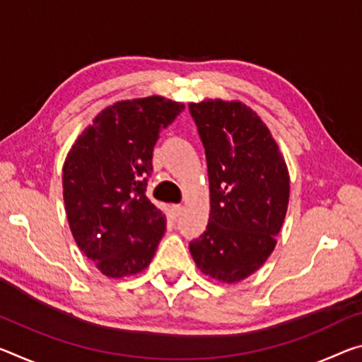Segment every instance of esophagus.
Wrapping results in <instances>:
<instances>
[{
    "label": "esophagus",
    "mask_w": 362,
    "mask_h": 362,
    "mask_svg": "<svg viewBox=\"0 0 362 362\" xmlns=\"http://www.w3.org/2000/svg\"><path fill=\"white\" fill-rule=\"evenodd\" d=\"M169 209H170V216L174 217V219H177V217H179V216L182 214L183 206H182V204H170Z\"/></svg>",
    "instance_id": "esophagus-1"
}]
</instances>
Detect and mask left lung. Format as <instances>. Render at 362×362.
I'll list each match as a JSON object with an SVG mask.
<instances>
[{
    "mask_svg": "<svg viewBox=\"0 0 362 362\" xmlns=\"http://www.w3.org/2000/svg\"><path fill=\"white\" fill-rule=\"evenodd\" d=\"M208 160L211 211L190 243L199 271L223 284L255 274L277 245L290 175L271 130L242 101L190 103Z\"/></svg>",
    "mask_w": 362,
    "mask_h": 362,
    "instance_id": "obj_1",
    "label": "left lung"
}]
</instances>
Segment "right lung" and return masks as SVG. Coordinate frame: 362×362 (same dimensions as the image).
Wrapping results in <instances>:
<instances>
[{"label": "right lung", "mask_w": 362, "mask_h": 362, "mask_svg": "<svg viewBox=\"0 0 362 362\" xmlns=\"http://www.w3.org/2000/svg\"><path fill=\"white\" fill-rule=\"evenodd\" d=\"M185 109L164 96L107 106L78 135L62 168L69 227L80 251L106 277L150 266L165 216L146 198L160 130Z\"/></svg>", "instance_id": "obj_1"}]
</instances>
